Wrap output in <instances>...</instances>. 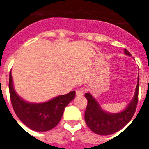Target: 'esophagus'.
Masks as SVG:
<instances>
[{"mask_svg":"<svg viewBox=\"0 0 149 149\" xmlns=\"http://www.w3.org/2000/svg\"><path fill=\"white\" fill-rule=\"evenodd\" d=\"M84 92H85V89L84 88H80L78 89L76 92V94H77V97H81V96L84 95Z\"/></svg>","mask_w":149,"mask_h":149,"instance_id":"34e87169","label":"esophagus"}]
</instances>
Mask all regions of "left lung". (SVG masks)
<instances>
[{"label": "left lung", "mask_w": 149, "mask_h": 149, "mask_svg": "<svg viewBox=\"0 0 149 149\" xmlns=\"http://www.w3.org/2000/svg\"><path fill=\"white\" fill-rule=\"evenodd\" d=\"M125 54L132 56L129 52L125 49ZM139 72L134 97L125 110L117 113H111L104 111L100 107L97 100L94 99L91 93H85V97L87 100V106L84 117L89 128L93 132L100 135H109L120 131L132 120L136 111L139 100Z\"/></svg>", "instance_id": "1"}]
</instances>
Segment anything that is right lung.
Returning <instances> with one entry per match:
<instances>
[{"mask_svg":"<svg viewBox=\"0 0 149 149\" xmlns=\"http://www.w3.org/2000/svg\"><path fill=\"white\" fill-rule=\"evenodd\" d=\"M9 92L13 109L17 118L27 127L36 132H47L56 127L60 121L65 107L76 96V92L71 91L44 103H29L15 92L11 72L9 75Z\"/></svg>","mask_w":149,"mask_h":149,"instance_id":"right-lung-1","label":"right lung"}]
</instances>
